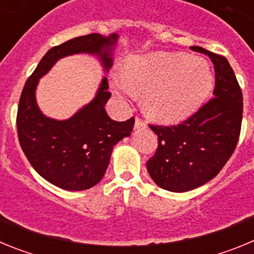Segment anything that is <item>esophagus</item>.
Listing matches in <instances>:
<instances>
[{
	"mask_svg": "<svg viewBox=\"0 0 254 254\" xmlns=\"http://www.w3.org/2000/svg\"><path fill=\"white\" fill-rule=\"evenodd\" d=\"M134 128L138 129V128H146V122L138 117H136V121H134Z\"/></svg>",
	"mask_w": 254,
	"mask_h": 254,
	"instance_id": "esophagus-1",
	"label": "esophagus"
}]
</instances>
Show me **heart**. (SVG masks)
I'll return each mask as SVG.
<instances>
[{"label": "heart", "instance_id": "1", "mask_svg": "<svg viewBox=\"0 0 254 254\" xmlns=\"http://www.w3.org/2000/svg\"><path fill=\"white\" fill-rule=\"evenodd\" d=\"M120 95L143 93L147 113L164 123H176L194 113L214 89V75L205 61L183 53L154 52L132 56L125 72L114 73Z\"/></svg>", "mask_w": 254, "mask_h": 254}]
</instances>
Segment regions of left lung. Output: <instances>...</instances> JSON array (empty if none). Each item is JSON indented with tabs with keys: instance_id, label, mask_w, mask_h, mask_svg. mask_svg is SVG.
Returning a JSON list of instances; mask_svg holds the SVG:
<instances>
[{
	"instance_id": "1",
	"label": "left lung",
	"mask_w": 254,
	"mask_h": 254,
	"mask_svg": "<svg viewBox=\"0 0 254 254\" xmlns=\"http://www.w3.org/2000/svg\"><path fill=\"white\" fill-rule=\"evenodd\" d=\"M215 68L214 98L177 126H151L158 149L146 163L152 181L170 192H187L219 174L237 147L243 116V95L224 56L197 47Z\"/></svg>"
}]
</instances>
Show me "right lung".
<instances>
[{
	"label": "right lung",
	"instance_id": "add662e5",
	"mask_svg": "<svg viewBox=\"0 0 254 254\" xmlns=\"http://www.w3.org/2000/svg\"><path fill=\"white\" fill-rule=\"evenodd\" d=\"M117 40V34L94 33L53 47L22 89L16 117L20 146L38 174L62 190H84L99 183L114 145L131 134L134 120L117 122L107 114L105 104L111 98L107 77H103L95 98L64 121L40 112L35 100L38 82L60 58L77 53L98 56L108 71L113 64L112 51Z\"/></svg>",
	"mask_w": 254,
	"mask_h": 254
}]
</instances>
